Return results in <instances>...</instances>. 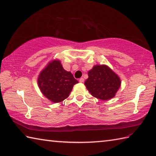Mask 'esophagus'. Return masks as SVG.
I'll list each match as a JSON object with an SVG mask.
<instances>
[{
	"label": "esophagus",
	"instance_id": "34e87169",
	"mask_svg": "<svg viewBox=\"0 0 156 156\" xmlns=\"http://www.w3.org/2000/svg\"><path fill=\"white\" fill-rule=\"evenodd\" d=\"M84 78H80L79 79V82H80V83H84Z\"/></svg>",
	"mask_w": 156,
	"mask_h": 156
}]
</instances>
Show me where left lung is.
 <instances>
[{
    "instance_id": "8db88e82",
    "label": "left lung",
    "mask_w": 156,
    "mask_h": 156,
    "mask_svg": "<svg viewBox=\"0 0 156 156\" xmlns=\"http://www.w3.org/2000/svg\"><path fill=\"white\" fill-rule=\"evenodd\" d=\"M89 78L84 82L92 96L102 100L115 96L121 81L118 76L107 65H95L88 72Z\"/></svg>"
}]
</instances>
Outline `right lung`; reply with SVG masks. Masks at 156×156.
<instances>
[{
    "label": "right lung",
    "instance_id": "right-lung-1",
    "mask_svg": "<svg viewBox=\"0 0 156 156\" xmlns=\"http://www.w3.org/2000/svg\"><path fill=\"white\" fill-rule=\"evenodd\" d=\"M77 80L70 72L63 69L60 60L49 62L38 78L41 91L47 98L53 102H60L67 98Z\"/></svg>",
    "mask_w": 156,
    "mask_h": 156
}]
</instances>
